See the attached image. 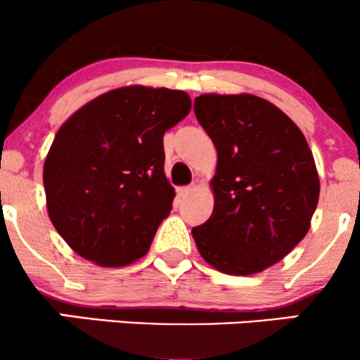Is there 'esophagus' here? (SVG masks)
<instances>
[{
	"label": "esophagus",
	"instance_id": "1",
	"mask_svg": "<svg viewBox=\"0 0 360 360\" xmlns=\"http://www.w3.org/2000/svg\"><path fill=\"white\" fill-rule=\"evenodd\" d=\"M194 189V186H183V188H177V196L179 198H186L188 194H191Z\"/></svg>",
	"mask_w": 360,
	"mask_h": 360
}]
</instances>
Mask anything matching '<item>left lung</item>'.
Masks as SVG:
<instances>
[{"mask_svg":"<svg viewBox=\"0 0 360 360\" xmlns=\"http://www.w3.org/2000/svg\"><path fill=\"white\" fill-rule=\"evenodd\" d=\"M194 115L218 152L214 208L191 230L214 269L249 276L303 240L320 196L307 139L286 113L252 94H203Z\"/></svg>","mask_w":360,"mask_h":360,"instance_id":"obj_1","label":"left lung"}]
</instances>
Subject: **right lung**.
Segmentation results:
<instances>
[{"mask_svg": "<svg viewBox=\"0 0 360 360\" xmlns=\"http://www.w3.org/2000/svg\"><path fill=\"white\" fill-rule=\"evenodd\" d=\"M184 91L128 86L77 110L44 166L51 221L81 257L122 267L147 254L172 210L164 134L188 117Z\"/></svg>", "mask_w": 360, "mask_h": 360, "instance_id": "right-lung-1", "label": "right lung"}]
</instances>
